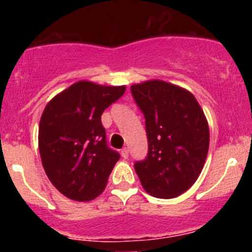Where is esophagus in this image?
Instances as JSON below:
<instances>
[{
	"mask_svg": "<svg viewBox=\"0 0 252 252\" xmlns=\"http://www.w3.org/2000/svg\"><path fill=\"white\" fill-rule=\"evenodd\" d=\"M121 155H122V158H124V159H127V158H128V149L127 148L122 149Z\"/></svg>",
	"mask_w": 252,
	"mask_h": 252,
	"instance_id": "34e87169",
	"label": "esophagus"
}]
</instances>
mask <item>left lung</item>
<instances>
[{"label":"left lung","mask_w":252,"mask_h":252,"mask_svg":"<svg viewBox=\"0 0 252 252\" xmlns=\"http://www.w3.org/2000/svg\"><path fill=\"white\" fill-rule=\"evenodd\" d=\"M145 117L148 155L133 168L158 198L183 194L201 174L209 146L208 124L192 93L162 81L131 86Z\"/></svg>","instance_id":"1"}]
</instances>
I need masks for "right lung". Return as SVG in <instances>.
I'll return each mask as SVG.
<instances>
[{
    "label": "right lung",
    "mask_w": 252,
    "mask_h": 252,
    "mask_svg": "<svg viewBox=\"0 0 252 252\" xmlns=\"http://www.w3.org/2000/svg\"><path fill=\"white\" fill-rule=\"evenodd\" d=\"M125 87L78 82L46 104L39 125V151L53 186L74 201L103 192L120 154L107 145L101 116Z\"/></svg>",
    "instance_id": "add662e5"
}]
</instances>
